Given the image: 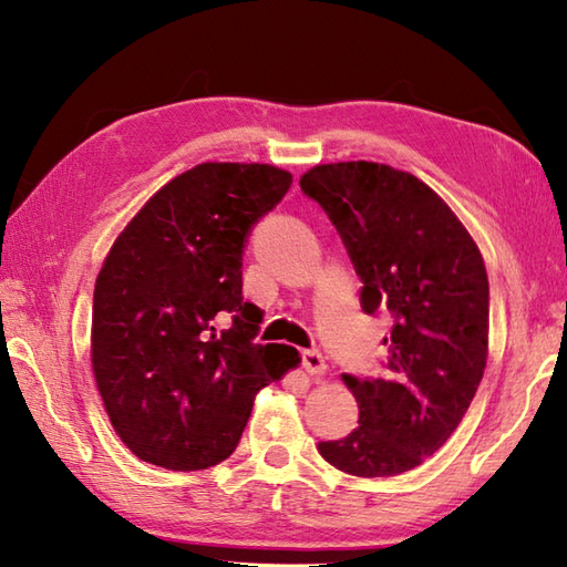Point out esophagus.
<instances>
[{
  "mask_svg": "<svg viewBox=\"0 0 567 567\" xmlns=\"http://www.w3.org/2000/svg\"><path fill=\"white\" fill-rule=\"evenodd\" d=\"M302 365L309 375H315V378H321L323 372H327V360H323V355L319 351H305Z\"/></svg>",
  "mask_w": 567,
  "mask_h": 567,
  "instance_id": "34e87169",
  "label": "esophagus"
}]
</instances>
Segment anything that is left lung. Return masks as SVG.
I'll list each match as a JSON object with an SVG mask.
<instances>
[{
  "instance_id": "1",
  "label": "left lung",
  "mask_w": 567,
  "mask_h": 567,
  "mask_svg": "<svg viewBox=\"0 0 567 567\" xmlns=\"http://www.w3.org/2000/svg\"><path fill=\"white\" fill-rule=\"evenodd\" d=\"M339 228L363 282L368 315L390 311L384 378L343 375L358 426L319 443L323 461L355 477L402 475L461 424L489 351V285L463 221L419 177L390 165H315L299 179Z\"/></svg>"
}]
</instances>
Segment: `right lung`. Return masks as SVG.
Here are the masks:
<instances>
[{"instance_id": "obj_1", "label": "right lung", "mask_w": 567, "mask_h": 567, "mask_svg": "<svg viewBox=\"0 0 567 567\" xmlns=\"http://www.w3.org/2000/svg\"><path fill=\"white\" fill-rule=\"evenodd\" d=\"M290 185L275 165H195L155 192L106 252L92 372L116 436L141 461L183 473L226 461L256 394L302 360L292 346L252 343L260 317L240 282L250 226Z\"/></svg>"}]
</instances>
